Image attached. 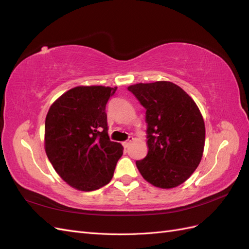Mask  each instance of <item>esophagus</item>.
Wrapping results in <instances>:
<instances>
[{
  "label": "esophagus",
  "instance_id": "esophagus-1",
  "mask_svg": "<svg viewBox=\"0 0 249 249\" xmlns=\"http://www.w3.org/2000/svg\"><path fill=\"white\" fill-rule=\"evenodd\" d=\"M133 139H134V138H133L132 136H130V137H129V139H127L126 141H124V142L123 143V144H124V146L125 148H127V147H129V146L131 145V143H132Z\"/></svg>",
  "mask_w": 249,
  "mask_h": 249
}]
</instances>
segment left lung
Returning <instances> with one entry per match:
<instances>
[{
    "label": "left lung",
    "mask_w": 249,
    "mask_h": 249,
    "mask_svg": "<svg viewBox=\"0 0 249 249\" xmlns=\"http://www.w3.org/2000/svg\"><path fill=\"white\" fill-rule=\"evenodd\" d=\"M145 108L148 153L136 161L143 178L169 189L197 168L205 147L206 129L196 104L171 82L159 81L127 87Z\"/></svg>",
    "instance_id": "1"
}]
</instances>
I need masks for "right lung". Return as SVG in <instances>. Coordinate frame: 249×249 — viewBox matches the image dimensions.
<instances>
[{
    "label": "right lung",
    "instance_id": "obj_1",
    "mask_svg": "<svg viewBox=\"0 0 249 249\" xmlns=\"http://www.w3.org/2000/svg\"><path fill=\"white\" fill-rule=\"evenodd\" d=\"M117 87L79 86L52 105L44 126V147L53 167L71 187L93 191L107 185L123 156L110 140L106 105Z\"/></svg>",
    "mask_w": 249,
    "mask_h": 249
}]
</instances>
